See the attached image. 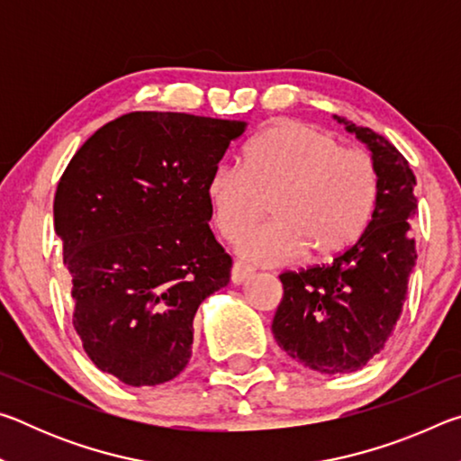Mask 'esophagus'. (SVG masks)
I'll use <instances>...</instances> for the list:
<instances>
[{
	"instance_id": "obj_1",
	"label": "esophagus",
	"mask_w": 461,
	"mask_h": 461,
	"mask_svg": "<svg viewBox=\"0 0 461 461\" xmlns=\"http://www.w3.org/2000/svg\"><path fill=\"white\" fill-rule=\"evenodd\" d=\"M252 275H254V270L246 267V264L233 262V267H231V283L233 285H241L244 280H248Z\"/></svg>"
}]
</instances>
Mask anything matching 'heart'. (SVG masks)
<instances>
[{
  "mask_svg": "<svg viewBox=\"0 0 461 461\" xmlns=\"http://www.w3.org/2000/svg\"><path fill=\"white\" fill-rule=\"evenodd\" d=\"M213 221L236 240L270 199L275 220L246 231L236 249L248 262L275 267L309 249L313 258L341 254L362 236L378 194V175L362 150L311 123L283 120L256 136L244 167L220 162L205 186Z\"/></svg>",
  "mask_w": 461,
  "mask_h": 461,
  "instance_id": "b5f03b06",
  "label": "heart"
}]
</instances>
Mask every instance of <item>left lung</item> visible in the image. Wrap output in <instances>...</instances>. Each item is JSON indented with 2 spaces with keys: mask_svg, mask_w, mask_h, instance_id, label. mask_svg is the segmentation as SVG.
I'll list each match as a JSON object with an SVG mask.
<instances>
[{
  "mask_svg": "<svg viewBox=\"0 0 461 461\" xmlns=\"http://www.w3.org/2000/svg\"><path fill=\"white\" fill-rule=\"evenodd\" d=\"M335 120L370 150L378 194L360 240L331 264L283 272L272 333L293 360L321 374L356 372L382 352L399 321L417 252L415 175L404 156L370 128Z\"/></svg>",
  "mask_w": 461,
  "mask_h": 461,
  "instance_id": "1",
  "label": "left lung"
}]
</instances>
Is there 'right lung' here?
Segmentation results:
<instances>
[{
  "mask_svg": "<svg viewBox=\"0 0 461 461\" xmlns=\"http://www.w3.org/2000/svg\"><path fill=\"white\" fill-rule=\"evenodd\" d=\"M246 122L134 112L99 128L62 173L54 230L73 325L101 372L156 386L185 370L193 319L230 283L205 186Z\"/></svg>",
  "mask_w": 461,
  "mask_h": 461,
  "instance_id": "add662e5",
  "label": "right lung"
}]
</instances>
